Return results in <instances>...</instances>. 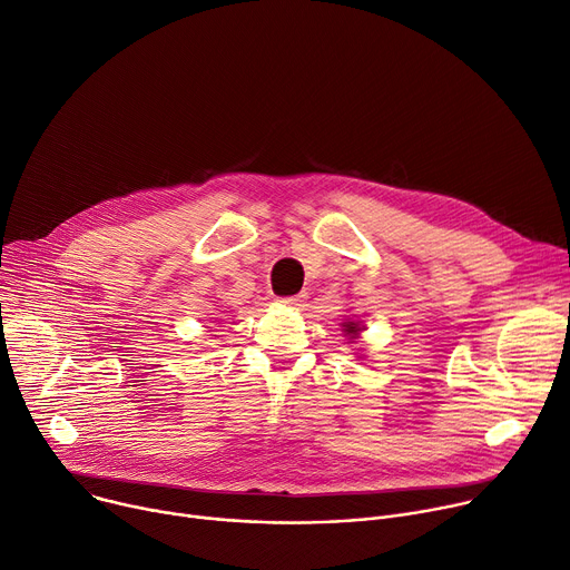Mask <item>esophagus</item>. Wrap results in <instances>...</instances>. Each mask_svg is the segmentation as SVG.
Listing matches in <instances>:
<instances>
[{"instance_id": "obj_1", "label": "esophagus", "mask_w": 570, "mask_h": 570, "mask_svg": "<svg viewBox=\"0 0 570 570\" xmlns=\"http://www.w3.org/2000/svg\"><path fill=\"white\" fill-rule=\"evenodd\" d=\"M302 297H304V295H288V297H279L277 302H279V304H286V306H297V304L302 302Z\"/></svg>"}]
</instances>
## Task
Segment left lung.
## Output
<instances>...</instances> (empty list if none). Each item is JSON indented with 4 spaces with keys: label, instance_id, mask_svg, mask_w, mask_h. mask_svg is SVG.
I'll list each match as a JSON object with an SVG mask.
<instances>
[{
    "label": "left lung",
    "instance_id": "1",
    "mask_svg": "<svg viewBox=\"0 0 570 570\" xmlns=\"http://www.w3.org/2000/svg\"><path fill=\"white\" fill-rule=\"evenodd\" d=\"M345 332H347V334H356L358 330H356V325H354V323H345Z\"/></svg>",
    "mask_w": 570,
    "mask_h": 570
}]
</instances>
